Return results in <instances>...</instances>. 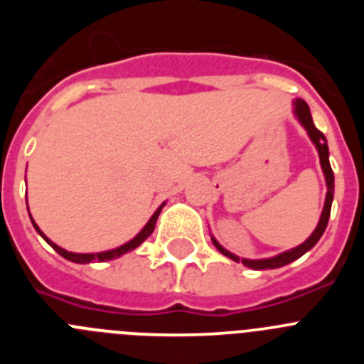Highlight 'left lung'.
<instances>
[{
    "label": "left lung",
    "mask_w": 364,
    "mask_h": 364,
    "mask_svg": "<svg viewBox=\"0 0 364 364\" xmlns=\"http://www.w3.org/2000/svg\"><path fill=\"white\" fill-rule=\"evenodd\" d=\"M294 114H295V118L299 120V124H301L302 127L306 129L311 144H314L315 149H317V153H319L321 169H323L324 180H326V198H324L323 213H321L319 222H317V228L314 230V233H311L310 237L304 240V242L299 244V246H295V247H291V250H286V252L279 253V255H275V257H268V259H242V257L228 252L226 247L220 246V242H218L215 237H211L215 247H217L222 255H226L228 259L235 260V262H242L246 268L275 269V268H282V266L290 264V262L297 260L299 257H302L306 252H310L311 247L319 242V239L323 237L324 230H326V226H328V218H330V210H332V200H333V171H332V166H330V151H328L326 136H324V134L321 133V131L314 125V120H311V114H310V107H308V104L304 102V100H295Z\"/></svg>",
    "instance_id": "left-lung-1"
}]
</instances>
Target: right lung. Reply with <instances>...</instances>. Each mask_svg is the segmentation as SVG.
<instances>
[{"label": "right lung", "instance_id": "obj_1", "mask_svg": "<svg viewBox=\"0 0 364 364\" xmlns=\"http://www.w3.org/2000/svg\"><path fill=\"white\" fill-rule=\"evenodd\" d=\"M164 205H166V202L159 205V210L154 211L153 217H151L149 220H147L146 226H144L142 230L138 231V235H134V237L129 240V242L122 244V246H118V247H112V250H107V252H98V253H74V252H67V250L60 247V246H58V244H54L53 240H50L49 237H47V235H45L43 231L40 230V228H38V224H36V222H34V218L31 217V211H28V217H31V222H32V226H34V230H36L38 233H40L41 237H43L45 242L49 244V246L54 247V252H58V253H60V255L63 257V259L70 260V262H76V264H89V262H105V260L118 259V257H122V255H124V253L133 252L134 247L140 246V244H142L144 240H146L151 233H153L154 224H156V218H159V215H160V211H162Z\"/></svg>", "mask_w": 364, "mask_h": 364}]
</instances>
